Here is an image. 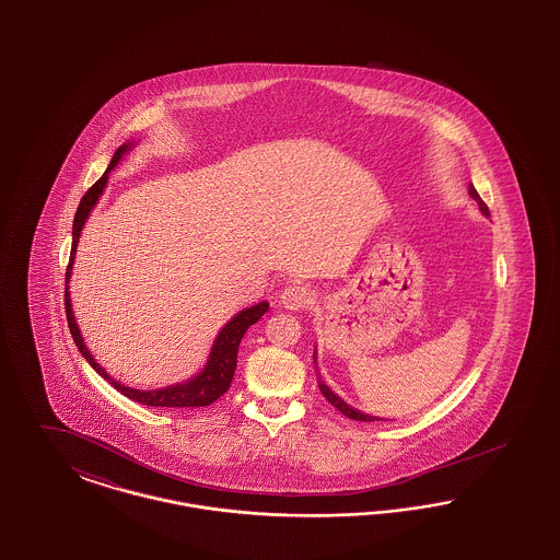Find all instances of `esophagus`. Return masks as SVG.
I'll use <instances>...</instances> for the list:
<instances>
[{
    "label": "esophagus",
    "mask_w": 560,
    "mask_h": 560,
    "mask_svg": "<svg viewBox=\"0 0 560 560\" xmlns=\"http://www.w3.org/2000/svg\"><path fill=\"white\" fill-rule=\"evenodd\" d=\"M282 305L290 311L305 310L313 303V294L310 289L301 287V284H290L289 289L282 290V296H280Z\"/></svg>",
    "instance_id": "esophagus-1"
}]
</instances>
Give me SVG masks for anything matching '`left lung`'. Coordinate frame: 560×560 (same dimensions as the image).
I'll use <instances>...</instances> for the list:
<instances>
[{
	"label": "left lung",
	"instance_id": "left-lung-1",
	"mask_svg": "<svg viewBox=\"0 0 560 560\" xmlns=\"http://www.w3.org/2000/svg\"><path fill=\"white\" fill-rule=\"evenodd\" d=\"M469 195L476 199L477 206L481 209V213H483V215H490V209H488V206L481 201V197L477 195V190L474 185H469ZM319 390H322V394L328 398V402H330V405H334L340 413L347 415L349 419H354V421H384V419H380V417H372V415L361 413V411L352 409V407H349L340 396H336V394L331 393L330 388H328L324 382H319Z\"/></svg>",
	"mask_w": 560,
	"mask_h": 560
}]
</instances>
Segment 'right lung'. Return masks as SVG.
<instances>
[{
	"label": "right lung",
	"instance_id": "1",
	"mask_svg": "<svg viewBox=\"0 0 560 560\" xmlns=\"http://www.w3.org/2000/svg\"><path fill=\"white\" fill-rule=\"evenodd\" d=\"M130 145H122L116 149L109 166L105 170L104 176L84 192L81 199V206L77 209L74 215V224H72V250H70V261L66 268V294H63V303H66V317H68V328L70 334L79 347V351L83 352L84 359L89 361V365L100 373L104 380H107L118 393L125 394L128 398H132L135 402H141L147 407H208L211 402H215L222 394L226 393L232 384V375L236 370V352H238V345L245 336V331L249 330V326L257 324L259 317L270 310V305L257 303L249 310H243L236 313L229 324L222 328L218 334L211 352H209L208 365L203 368V372L197 373L192 380H187L183 384L176 386H167V388H160V390H137V388H128L125 384L116 382L109 373L105 372L104 368L93 359V354L84 347L83 336L77 326L74 313H72V303H70V292H68V282H70V271H72V264H74V253H77V245H79V236L84 226V220L89 218L91 209L95 208L100 195L104 192L105 183H107V174L116 167V164L122 160L126 151Z\"/></svg>",
	"mask_w": 560,
	"mask_h": 560
}]
</instances>
